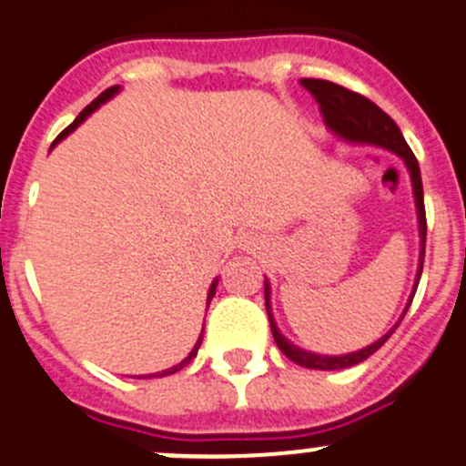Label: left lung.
<instances>
[{
  "instance_id": "obj_1",
  "label": "left lung",
  "mask_w": 466,
  "mask_h": 466,
  "mask_svg": "<svg viewBox=\"0 0 466 466\" xmlns=\"http://www.w3.org/2000/svg\"><path fill=\"white\" fill-rule=\"evenodd\" d=\"M301 83L303 87H308V90L315 95V99L319 101L326 124H329L335 133H339V136L353 142H371V145L385 147V149L399 154L400 158L405 160V165H408L410 177H412L414 201H417L419 233H421V260H419V274H417V285H419V279H421V269H423V256H426V208H423L421 172H419V163L417 158H414L412 149L408 147L405 137L400 136L394 119H391L385 110H380L374 101L362 96L360 92H353L349 90V87L338 86V83L333 81H324V78H303ZM414 292H417V289H414ZM414 292L412 297H410V303H412ZM265 308H267V315H269V326H271V335H274L276 347H279L289 360L297 362V365L306 367V370H321V371L344 370V367H353L358 365V362L367 360L371 353H376L385 342H388L390 335L394 333V329L400 324L405 312H408V308H405L399 324H396L388 335H383L379 342L371 344V347L360 349V351L356 353H347V356H317V353H308L303 351V349L294 347V344H289L288 339L279 333V329H276L274 324V317H271V308H269V283H265Z\"/></svg>"
}]
</instances>
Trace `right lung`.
Listing matches in <instances>:
<instances>
[{
	"instance_id": "1",
	"label": "right lung",
	"mask_w": 466,
	"mask_h": 466,
	"mask_svg": "<svg viewBox=\"0 0 466 466\" xmlns=\"http://www.w3.org/2000/svg\"><path fill=\"white\" fill-rule=\"evenodd\" d=\"M117 90H119V87H117V86H113V87H108V90H104V92H101V95H99V96H96V99H95V101H90V104H87V106H86V108H83V110H81V113H78V117L75 119V122H72V124H70V127H67V128H66V131H63V133H61V136H58V137H56V140H54V142L63 140V137H66V136H67V133H72V131H75V128L78 127V124H81V122H83V119H86V117H87V115H90V113H92V110H96V108H99V106H101V104H104V101H106V99H110V96H113V95H115V92H117ZM215 288H218V280H213V285H210V289H208V303H210V299H213V297H215ZM201 338H204V330H201L199 339H197V344H195V349H192V351H190V356H187V358H186V360H181V362H178V365L169 367V370H165V371H158V374H151V376H149V379H163V376H169V374H177V371H178V370H183V367H186V365H187V362H190V360H192V358H195V356H197V351H199V347H201Z\"/></svg>"
}]
</instances>
